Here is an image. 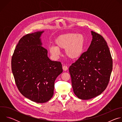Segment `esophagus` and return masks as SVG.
<instances>
[{
  "mask_svg": "<svg viewBox=\"0 0 122 122\" xmlns=\"http://www.w3.org/2000/svg\"><path fill=\"white\" fill-rule=\"evenodd\" d=\"M63 69L64 71H67V69H68V67H67V66H63Z\"/></svg>",
  "mask_w": 122,
  "mask_h": 122,
  "instance_id": "obj_1",
  "label": "esophagus"
}]
</instances>
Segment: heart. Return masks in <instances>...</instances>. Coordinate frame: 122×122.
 Listing matches in <instances>:
<instances>
[{
	"instance_id": "b5f03b06",
	"label": "heart",
	"mask_w": 122,
	"mask_h": 122,
	"mask_svg": "<svg viewBox=\"0 0 122 122\" xmlns=\"http://www.w3.org/2000/svg\"><path fill=\"white\" fill-rule=\"evenodd\" d=\"M85 40L83 35L68 33L58 36L55 41L56 46L49 47L50 53L54 57L60 54L59 50L65 49L66 56L69 59L75 60L83 54Z\"/></svg>"
}]
</instances>
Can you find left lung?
<instances>
[{
  "label": "left lung",
  "instance_id": "left-lung-1",
  "mask_svg": "<svg viewBox=\"0 0 122 122\" xmlns=\"http://www.w3.org/2000/svg\"><path fill=\"white\" fill-rule=\"evenodd\" d=\"M91 32L92 40L87 51L69 68L73 92L82 100L95 97L106 89L112 69L106 41L99 34Z\"/></svg>",
  "mask_w": 122,
  "mask_h": 122
}]
</instances>
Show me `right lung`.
<instances>
[{"label":"right lung","instance_id":"obj_1","mask_svg":"<svg viewBox=\"0 0 122 122\" xmlns=\"http://www.w3.org/2000/svg\"><path fill=\"white\" fill-rule=\"evenodd\" d=\"M44 31L28 34L19 41L11 59L16 84L25 97L45 103L54 95L55 81L62 72L60 62L51 60L42 45Z\"/></svg>","mask_w":122,"mask_h":122}]
</instances>
